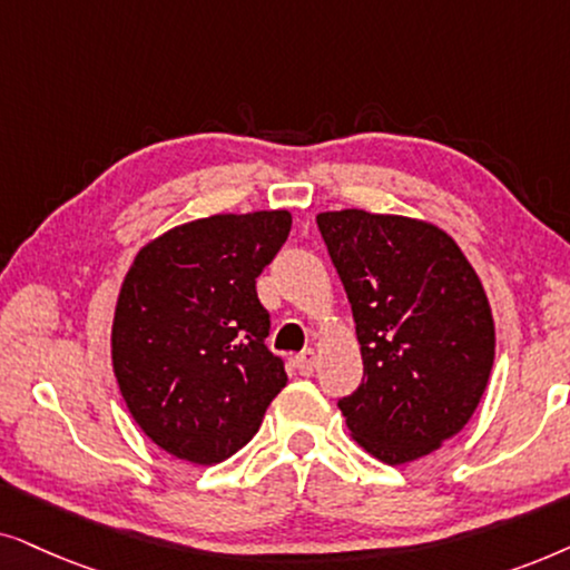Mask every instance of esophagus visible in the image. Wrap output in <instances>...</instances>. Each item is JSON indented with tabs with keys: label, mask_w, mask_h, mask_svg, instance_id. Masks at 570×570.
Returning <instances> with one entry per match:
<instances>
[{
	"label": "esophagus",
	"mask_w": 570,
	"mask_h": 570,
	"mask_svg": "<svg viewBox=\"0 0 570 570\" xmlns=\"http://www.w3.org/2000/svg\"><path fill=\"white\" fill-rule=\"evenodd\" d=\"M294 367L299 370V375H313L315 367H317V356L313 348H305V352L297 354V360H294Z\"/></svg>",
	"instance_id": "esophagus-1"
}]
</instances>
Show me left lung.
Wrapping results in <instances>:
<instances>
[{
    "label": "left lung",
    "instance_id": "1",
    "mask_svg": "<svg viewBox=\"0 0 570 570\" xmlns=\"http://www.w3.org/2000/svg\"><path fill=\"white\" fill-rule=\"evenodd\" d=\"M352 302L364 375L338 399L346 428L385 464L456 435L480 404L495 325L476 273L435 226L367 210L317 216Z\"/></svg>",
    "mask_w": 570,
    "mask_h": 570
}]
</instances>
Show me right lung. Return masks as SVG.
Returning <instances> with one entry per match:
<instances>
[{"label": "right lung", "instance_id": "obj_1", "mask_svg": "<svg viewBox=\"0 0 570 570\" xmlns=\"http://www.w3.org/2000/svg\"><path fill=\"white\" fill-rule=\"evenodd\" d=\"M289 229L286 210L210 216L135 257L114 313V375L135 422L171 456L203 466L234 456L286 385L255 284Z\"/></svg>", "mask_w": 570, "mask_h": 570}]
</instances>
